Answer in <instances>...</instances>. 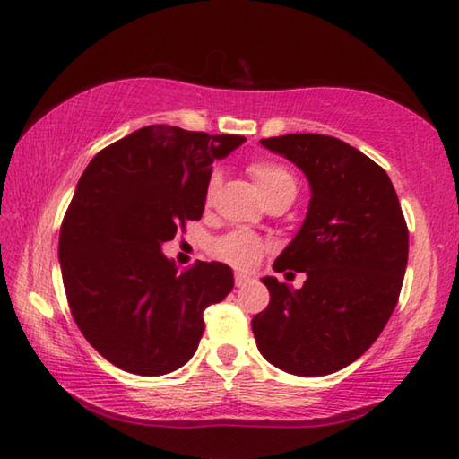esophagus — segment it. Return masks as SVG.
<instances>
[{
  "mask_svg": "<svg viewBox=\"0 0 459 459\" xmlns=\"http://www.w3.org/2000/svg\"><path fill=\"white\" fill-rule=\"evenodd\" d=\"M248 283H251V277H248V275H243V273H237L235 275V285L237 287H245Z\"/></svg>",
  "mask_w": 459,
  "mask_h": 459,
  "instance_id": "1",
  "label": "esophagus"
}]
</instances>
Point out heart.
Listing matches in <instances>:
<instances>
[{"instance_id": "heart-1", "label": "heart", "mask_w": 459, "mask_h": 459, "mask_svg": "<svg viewBox=\"0 0 459 459\" xmlns=\"http://www.w3.org/2000/svg\"><path fill=\"white\" fill-rule=\"evenodd\" d=\"M248 174L253 176L255 184L261 192L263 200L271 204V202L279 200H293L298 194V182H295L293 174L285 166L277 164L271 160H255L248 164ZM221 182L219 172H214L208 178V190L206 194L211 196L216 186ZM265 243L253 232L248 230H232L227 235L219 237L212 243L211 251L216 259H221L229 265L237 269H253L261 261L263 253H265Z\"/></svg>"}]
</instances>
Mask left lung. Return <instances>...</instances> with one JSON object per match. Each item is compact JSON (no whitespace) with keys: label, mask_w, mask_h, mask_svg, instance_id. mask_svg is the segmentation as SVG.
<instances>
[{"label":"left lung","mask_w":459,"mask_h":459,"mask_svg":"<svg viewBox=\"0 0 459 459\" xmlns=\"http://www.w3.org/2000/svg\"><path fill=\"white\" fill-rule=\"evenodd\" d=\"M261 145L293 161L312 190L306 221L273 263L306 273L301 290L263 277L269 306L253 317L259 352L298 377H324L368 351L399 301L409 230L391 178L330 135L290 134Z\"/></svg>","instance_id":"obj_1"}]
</instances>
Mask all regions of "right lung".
<instances>
[{"label":"right lung","instance_id":"add662e5","mask_svg":"<svg viewBox=\"0 0 459 459\" xmlns=\"http://www.w3.org/2000/svg\"><path fill=\"white\" fill-rule=\"evenodd\" d=\"M243 142L147 126L100 150L76 184L58 240L62 281L82 336L121 370L160 377L184 367L204 309L235 285L216 261L180 273L161 245L200 221L212 161Z\"/></svg>","mask_w":459,"mask_h":459}]
</instances>
